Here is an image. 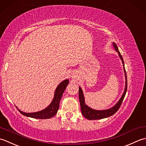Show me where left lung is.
I'll list each match as a JSON object with an SVG mask.
<instances>
[{
	"label": "left lung",
	"mask_w": 146,
	"mask_h": 146,
	"mask_svg": "<svg viewBox=\"0 0 146 146\" xmlns=\"http://www.w3.org/2000/svg\"><path fill=\"white\" fill-rule=\"evenodd\" d=\"M112 45L113 46V48L115 50V51L118 53V56L121 59V62H122L123 66V70L125 73V89L123 93L121 95L120 99L118 100V102L115 104V105L111 107V108L106 110H94L90 108L85 103V98L84 94H83V91L81 87H79V102L80 105H81V113L83 116L86 118L88 119V120H100V119L105 118L107 117H110V116L114 115L116 112H117L119 108L121 106V104L122 103L123 100L125 96V94L127 93V74L126 71L124 67V61L122 56L121 55V53H120L118 48V46L115 43L113 42Z\"/></svg>",
	"instance_id": "8db88e82"
}]
</instances>
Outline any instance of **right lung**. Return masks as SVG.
Instances as JSON below:
<instances>
[{
    "instance_id": "1",
    "label": "right lung",
    "mask_w": 146,
    "mask_h": 146,
    "mask_svg": "<svg viewBox=\"0 0 146 146\" xmlns=\"http://www.w3.org/2000/svg\"><path fill=\"white\" fill-rule=\"evenodd\" d=\"M69 79H65L58 85L55 90L54 96H53L51 103L46 108L42 110L33 113H26L21 111L19 108H17V107H16V108L21 113L26 116V117L36 119L51 118L52 117H54L58 111V110L59 108V103H60L61 98L67 85L69 84Z\"/></svg>"
}]
</instances>
